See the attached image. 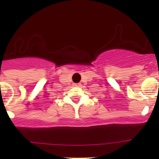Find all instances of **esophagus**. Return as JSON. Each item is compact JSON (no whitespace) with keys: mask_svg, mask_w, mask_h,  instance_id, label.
<instances>
[{"mask_svg":"<svg viewBox=\"0 0 159 159\" xmlns=\"http://www.w3.org/2000/svg\"><path fill=\"white\" fill-rule=\"evenodd\" d=\"M73 86H75V87H80V86H81V84H80V83H74Z\"/></svg>","mask_w":159,"mask_h":159,"instance_id":"obj_1","label":"esophagus"}]
</instances>
